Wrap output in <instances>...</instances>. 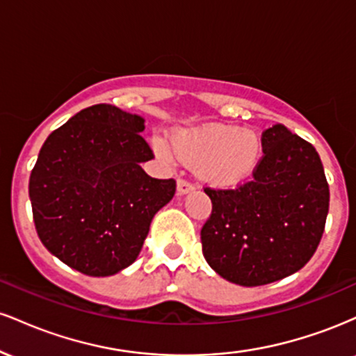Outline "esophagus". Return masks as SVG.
I'll use <instances>...</instances> for the list:
<instances>
[{"instance_id":"obj_1","label":"esophagus","mask_w":356,"mask_h":356,"mask_svg":"<svg viewBox=\"0 0 356 356\" xmlns=\"http://www.w3.org/2000/svg\"><path fill=\"white\" fill-rule=\"evenodd\" d=\"M191 191H194V184L186 181V179H182V177L179 179V181H177V192H179V194H187V192H191Z\"/></svg>"}]
</instances>
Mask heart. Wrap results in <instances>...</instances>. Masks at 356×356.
Listing matches in <instances>:
<instances>
[{"label": "heart", "instance_id": "heart-1", "mask_svg": "<svg viewBox=\"0 0 356 356\" xmlns=\"http://www.w3.org/2000/svg\"><path fill=\"white\" fill-rule=\"evenodd\" d=\"M154 149L164 161H174L179 155L184 162L199 164V175L212 186L232 187L254 172L263 145L252 130L207 124L179 130L174 136V149L162 138H155Z\"/></svg>", "mask_w": 356, "mask_h": 356}]
</instances>
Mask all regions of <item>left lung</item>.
Masks as SVG:
<instances>
[{"mask_svg": "<svg viewBox=\"0 0 356 356\" xmlns=\"http://www.w3.org/2000/svg\"><path fill=\"white\" fill-rule=\"evenodd\" d=\"M261 145L251 181L204 189L212 212L201 229L202 254L219 276L241 286L273 283L303 268L330 207L325 169L309 142L276 124Z\"/></svg>", "mask_w": 356, "mask_h": 356, "instance_id": "8db88e82", "label": "left lung"}]
</instances>
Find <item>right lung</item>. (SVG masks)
<instances>
[{
	"label": "right lung",
	"instance_id": "add662e5",
	"mask_svg": "<svg viewBox=\"0 0 356 356\" xmlns=\"http://www.w3.org/2000/svg\"><path fill=\"white\" fill-rule=\"evenodd\" d=\"M144 118L115 105L80 110L53 130L30 175L38 238L53 256L88 276H112L137 259L155 212L175 194L154 179Z\"/></svg>",
	"mask_w": 356,
	"mask_h": 356
}]
</instances>
